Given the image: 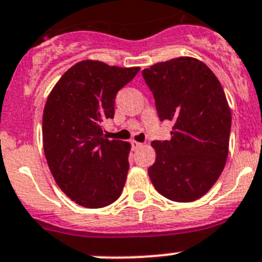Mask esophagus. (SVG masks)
<instances>
[{"mask_svg": "<svg viewBox=\"0 0 262 262\" xmlns=\"http://www.w3.org/2000/svg\"><path fill=\"white\" fill-rule=\"evenodd\" d=\"M131 144H133V148H134V149H139V148L143 147V144L138 143V141H135V140H134Z\"/></svg>", "mask_w": 262, "mask_h": 262, "instance_id": "1", "label": "esophagus"}]
</instances>
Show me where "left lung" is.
I'll return each mask as SVG.
<instances>
[{
  "label": "left lung",
  "instance_id": "8db88e82",
  "mask_svg": "<svg viewBox=\"0 0 262 262\" xmlns=\"http://www.w3.org/2000/svg\"><path fill=\"white\" fill-rule=\"evenodd\" d=\"M161 121L171 139L153 141L148 174L161 195L177 203L204 196L220 178L229 155L231 112L224 88L204 62L178 57L144 69Z\"/></svg>",
  "mask_w": 262,
  "mask_h": 262
}]
</instances>
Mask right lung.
Segmentation results:
<instances>
[{
  "instance_id": "obj_1",
  "label": "right lung",
  "mask_w": 262,
  "mask_h": 262,
  "mask_svg": "<svg viewBox=\"0 0 262 262\" xmlns=\"http://www.w3.org/2000/svg\"><path fill=\"white\" fill-rule=\"evenodd\" d=\"M140 67L87 59L70 67L49 93L42 114V145L59 188L84 208H104L121 196L131 144L109 140L115 96Z\"/></svg>"
}]
</instances>
